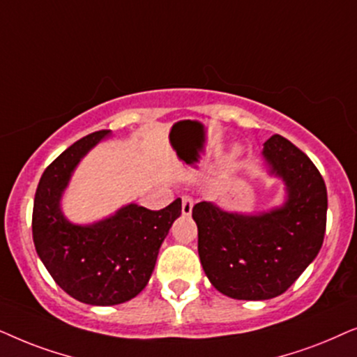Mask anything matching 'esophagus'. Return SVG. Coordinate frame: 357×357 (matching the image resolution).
Here are the masks:
<instances>
[{
	"label": "esophagus",
	"mask_w": 357,
	"mask_h": 357,
	"mask_svg": "<svg viewBox=\"0 0 357 357\" xmlns=\"http://www.w3.org/2000/svg\"><path fill=\"white\" fill-rule=\"evenodd\" d=\"M181 207H183V213L184 215H189L192 211V206H194V199L191 196H183L181 197Z\"/></svg>",
	"instance_id": "34e87169"
}]
</instances>
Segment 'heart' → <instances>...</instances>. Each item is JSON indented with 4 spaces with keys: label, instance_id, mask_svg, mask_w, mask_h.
I'll return each instance as SVG.
<instances>
[{
    "label": "heart",
    "instance_id": "b5f03b06",
    "mask_svg": "<svg viewBox=\"0 0 357 357\" xmlns=\"http://www.w3.org/2000/svg\"><path fill=\"white\" fill-rule=\"evenodd\" d=\"M235 151H236V150H235Z\"/></svg>",
    "mask_w": 357,
    "mask_h": 357
}]
</instances>
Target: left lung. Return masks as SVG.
<instances>
[{"label": "left lung", "instance_id": "obj_1", "mask_svg": "<svg viewBox=\"0 0 357 357\" xmlns=\"http://www.w3.org/2000/svg\"><path fill=\"white\" fill-rule=\"evenodd\" d=\"M271 171L289 199L261 215L228 213L208 202L192 207L204 273L223 296L266 301L281 296L315 259L326 228V186L312 160L281 135L264 144Z\"/></svg>", "mask_w": 357, "mask_h": 357}]
</instances>
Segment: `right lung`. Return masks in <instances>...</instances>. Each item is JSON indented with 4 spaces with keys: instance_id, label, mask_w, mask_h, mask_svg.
Instances as JSON below:
<instances>
[{
    "instance_id": "obj_1",
    "label": "right lung",
    "mask_w": 357,
    "mask_h": 357,
    "mask_svg": "<svg viewBox=\"0 0 357 357\" xmlns=\"http://www.w3.org/2000/svg\"><path fill=\"white\" fill-rule=\"evenodd\" d=\"M109 132L83 137L47 166L32 211V238L42 263L68 296L89 305H117L144 291L160 246L181 215V199H176L161 211L130 204L88 227L65 220L60 197L71 171Z\"/></svg>"
}]
</instances>
